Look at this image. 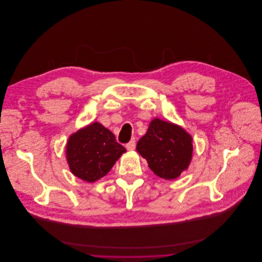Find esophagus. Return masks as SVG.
<instances>
[{"mask_svg": "<svg viewBox=\"0 0 262 262\" xmlns=\"http://www.w3.org/2000/svg\"><path fill=\"white\" fill-rule=\"evenodd\" d=\"M126 147H127V149H129V150H133V149L135 148V139L132 138V139L126 144Z\"/></svg>", "mask_w": 262, "mask_h": 262, "instance_id": "34e87169", "label": "esophagus"}]
</instances>
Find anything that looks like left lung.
I'll return each instance as SVG.
<instances>
[{
  "mask_svg": "<svg viewBox=\"0 0 262 262\" xmlns=\"http://www.w3.org/2000/svg\"><path fill=\"white\" fill-rule=\"evenodd\" d=\"M136 149L156 176L173 180L188 168L193 145L191 136L183 128L155 119L138 140Z\"/></svg>",
  "mask_w": 262,
  "mask_h": 262,
  "instance_id": "obj_1",
  "label": "left lung"
}]
</instances>
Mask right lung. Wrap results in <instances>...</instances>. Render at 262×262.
<instances>
[{
    "label": "right lung",
    "mask_w": 262,
    "mask_h": 262,
    "mask_svg": "<svg viewBox=\"0 0 262 262\" xmlns=\"http://www.w3.org/2000/svg\"><path fill=\"white\" fill-rule=\"evenodd\" d=\"M125 151L116 136L97 122L71 135L66 147L71 172L89 183L107 174Z\"/></svg>",
    "instance_id": "right-lung-1"
}]
</instances>
